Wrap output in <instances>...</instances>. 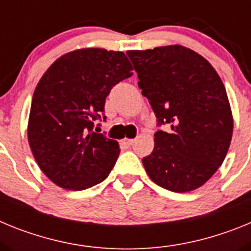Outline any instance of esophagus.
Wrapping results in <instances>:
<instances>
[{"label": "esophagus", "instance_id": "34e87169", "mask_svg": "<svg viewBox=\"0 0 251 251\" xmlns=\"http://www.w3.org/2000/svg\"><path fill=\"white\" fill-rule=\"evenodd\" d=\"M134 142H136V139H129V138L124 139V143H126V145H128V146H132Z\"/></svg>", "mask_w": 251, "mask_h": 251}]
</instances>
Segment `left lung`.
Masks as SVG:
<instances>
[{
	"mask_svg": "<svg viewBox=\"0 0 251 251\" xmlns=\"http://www.w3.org/2000/svg\"><path fill=\"white\" fill-rule=\"evenodd\" d=\"M138 86L157 126L154 148L142 159L153 182L172 192L202 186L223 165L232 137L225 86L205 57L179 45L129 50Z\"/></svg>",
	"mask_w": 251,
	"mask_h": 251,
	"instance_id": "obj_1",
	"label": "left lung"
}]
</instances>
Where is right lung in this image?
<instances>
[{
  "mask_svg": "<svg viewBox=\"0 0 251 251\" xmlns=\"http://www.w3.org/2000/svg\"><path fill=\"white\" fill-rule=\"evenodd\" d=\"M132 70L122 51L81 49L59 57L40 79L27 137L37 165L55 185L80 191L110 174L119 145L94 132V123L105 121V98Z\"/></svg>",
  "mask_w": 251,
  "mask_h": 251,
  "instance_id": "1",
  "label": "right lung"
}]
</instances>
